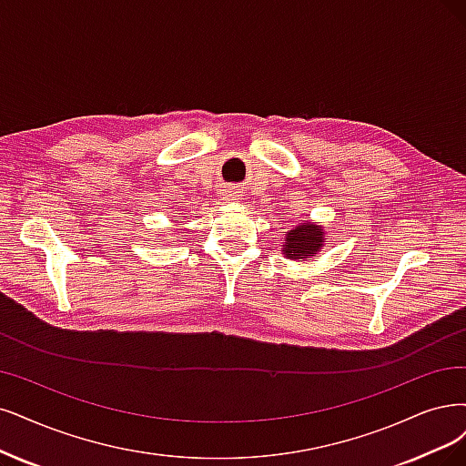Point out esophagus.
Listing matches in <instances>:
<instances>
[{
    "instance_id": "esophagus-1",
    "label": "esophagus",
    "mask_w": 466,
    "mask_h": 466,
    "mask_svg": "<svg viewBox=\"0 0 466 466\" xmlns=\"http://www.w3.org/2000/svg\"><path fill=\"white\" fill-rule=\"evenodd\" d=\"M224 198H227L228 201H236V199H239V194L236 192V189H227V192H224Z\"/></svg>"
}]
</instances>
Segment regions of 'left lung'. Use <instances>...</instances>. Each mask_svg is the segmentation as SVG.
Instances as JSON below:
<instances>
[{
    "instance_id": "left-lung-1",
    "label": "left lung",
    "mask_w": 466,
    "mask_h": 466,
    "mask_svg": "<svg viewBox=\"0 0 466 466\" xmlns=\"http://www.w3.org/2000/svg\"><path fill=\"white\" fill-rule=\"evenodd\" d=\"M326 234L322 224L303 220L298 227L286 232L282 239V255L286 259L294 261H307L319 255V251L324 248Z\"/></svg>"
}]
</instances>
